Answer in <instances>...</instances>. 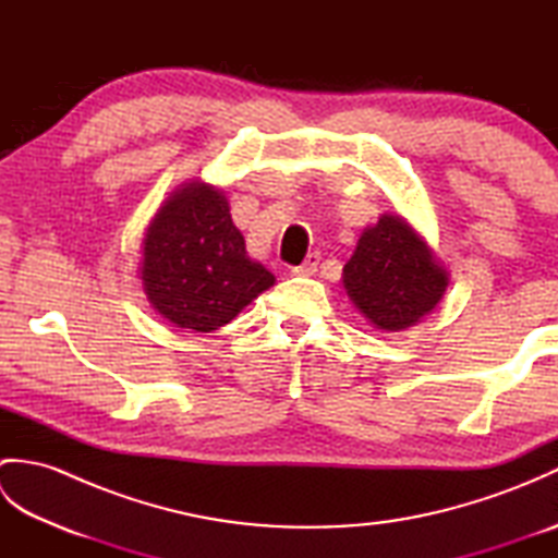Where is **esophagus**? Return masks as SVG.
I'll return each mask as SVG.
<instances>
[{
  "label": "esophagus",
  "mask_w": 558,
  "mask_h": 558,
  "mask_svg": "<svg viewBox=\"0 0 558 558\" xmlns=\"http://www.w3.org/2000/svg\"><path fill=\"white\" fill-rule=\"evenodd\" d=\"M318 264H322V254H310L304 258V264L302 266H298V268H292V272L294 276H316V270H318Z\"/></svg>",
  "instance_id": "obj_1"
}]
</instances>
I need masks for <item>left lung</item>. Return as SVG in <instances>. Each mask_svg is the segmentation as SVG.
<instances>
[{"mask_svg": "<svg viewBox=\"0 0 558 558\" xmlns=\"http://www.w3.org/2000/svg\"><path fill=\"white\" fill-rule=\"evenodd\" d=\"M342 286L376 328L402 330L434 310L448 276L405 220L381 216L362 232L342 268Z\"/></svg>", "mask_w": 558, "mask_h": 558, "instance_id": "left-lung-1", "label": "left lung"}]
</instances>
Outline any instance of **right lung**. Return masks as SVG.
<instances>
[{"label": "right lung", "mask_w": 558, "mask_h": 558, "mask_svg": "<svg viewBox=\"0 0 558 558\" xmlns=\"http://www.w3.org/2000/svg\"><path fill=\"white\" fill-rule=\"evenodd\" d=\"M144 290L180 328L210 333L230 324L276 278L246 256L218 189L192 182L174 192L144 240Z\"/></svg>", "instance_id": "obj_1"}]
</instances>
